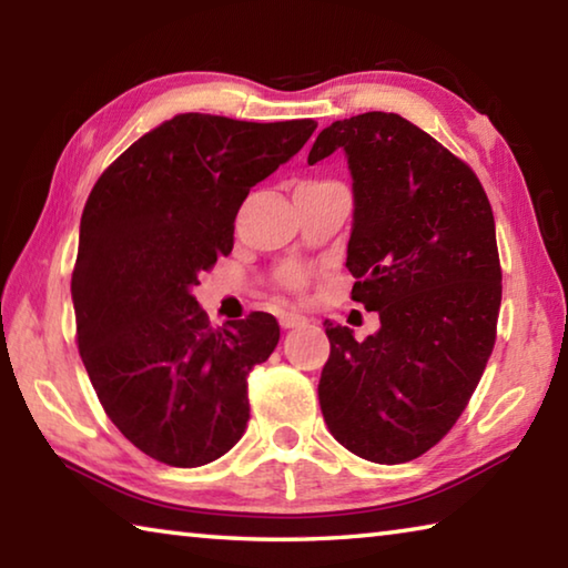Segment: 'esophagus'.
<instances>
[{"instance_id":"1","label":"esophagus","mask_w":568,"mask_h":568,"mask_svg":"<svg viewBox=\"0 0 568 568\" xmlns=\"http://www.w3.org/2000/svg\"><path fill=\"white\" fill-rule=\"evenodd\" d=\"M277 321H281L283 328H301V325L307 323L303 315H297V313H281L277 315Z\"/></svg>"}]
</instances>
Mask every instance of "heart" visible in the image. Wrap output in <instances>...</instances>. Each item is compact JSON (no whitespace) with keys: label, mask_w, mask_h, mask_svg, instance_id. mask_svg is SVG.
Returning a JSON list of instances; mask_svg holds the SVG:
<instances>
[{"label":"heart","mask_w":568,"mask_h":568,"mask_svg":"<svg viewBox=\"0 0 568 568\" xmlns=\"http://www.w3.org/2000/svg\"><path fill=\"white\" fill-rule=\"evenodd\" d=\"M303 185H315V182H303ZM307 283V275L303 267H295V265H287L281 271V277H277V285L283 287L287 293H301Z\"/></svg>","instance_id":"b5f03b06"}]
</instances>
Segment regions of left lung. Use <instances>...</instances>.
I'll use <instances>...</instances> for the list:
<instances>
[{
    "mask_svg": "<svg viewBox=\"0 0 568 568\" xmlns=\"http://www.w3.org/2000/svg\"><path fill=\"white\" fill-rule=\"evenodd\" d=\"M343 150L353 175L345 267L381 331L331 341L318 398L331 434L373 464H406L444 438L484 376L501 307L494 210L476 172L393 112L325 128L307 155Z\"/></svg>",
    "mask_w": 568,
    "mask_h": 568,
    "instance_id": "left-lung-1",
    "label": "left lung"
}]
</instances>
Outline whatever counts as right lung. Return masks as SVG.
<instances>
[{"label":"right lung","mask_w":568,"mask_h":568,"mask_svg":"<svg viewBox=\"0 0 568 568\" xmlns=\"http://www.w3.org/2000/svg\"><path fill=\"white\" fill-rule=\"evenodd\" d=\"M315 128L178 114L94 182L72 271L77 348L110 420L160 464H210L245 434L247 376L281 325L250 313L213 331L192 287L233 250L250 187Z\"/></svg>","instance_id":"right-lung-1"}]
</instances>
